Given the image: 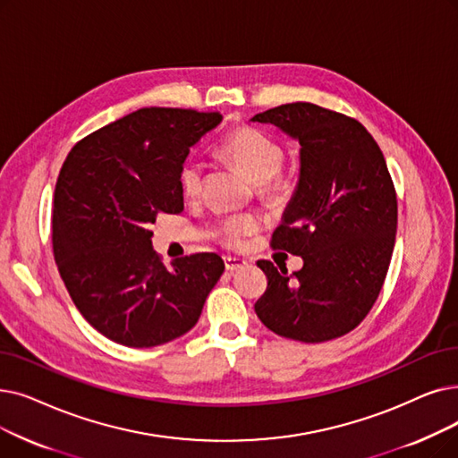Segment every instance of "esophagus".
I'll use <instances>...</instances> for the list:
<instances>
[{"mask_svg":"<svg viewBox=\"0 0 458 458\" xmlns=\"http://www.w3.org/2000/svg\"><path fill=\"white\" fill-rule=\"evenodd\" d=\"M245 266H247V262L243 260V258H233V256H226V258H225V267H226V271H230V273L240 271V269H243Z\"/></svg>","mask_w":458,"mask_h":458,"instance_id":"esophagus-1","label":"esophagus"}]
</instances>
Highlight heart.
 Returning <instances> with one entry per match:
<instances>
[{
	"label": "heart",
	"instance_id": "obj_1",
	"mask_svg": "<svg viewBox=\"0 0 458 458\" xmlns=\"http://www.w3.org/2000/svg\"><path fill=\"white\" fill-rule=\"evenodd\" d=\"M218 153L240 170L249 182L262 185L266 192H281L288 180L278 172L283 165V148L271 136L254 127L233 129L218 146ZM202 165L189 158L180 170V189L185 198H196L202 191ZM260 223L254 216L230 218L221 228V240L228 247H243Z\"/></svg>",
	"mask_w": 458,
	"mask_h": 458
}]
</instances>
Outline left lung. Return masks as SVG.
<instances>
[{
  "mask_svg": "<svg viewBox=\"0 0 458 458\" xmlns=\"http://www.w3.org/2000/svg\"><path fill=\"white\" fill-rule=\"evenodd\" d=\"M300 142V182L271 247L300 271L258 262L267 288L254 310L273 333L326 343L363 322L377 300L396 233V192L382 149L353 117L312 103L256 114Z\"/></svg>",
  "mask_w": 458,
  "mask_h": 458,
  "instance_id": "obj_1",
  "label": "left lung"
}]
</instances>
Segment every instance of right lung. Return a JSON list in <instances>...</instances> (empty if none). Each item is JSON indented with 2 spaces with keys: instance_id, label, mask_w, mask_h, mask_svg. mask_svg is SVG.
Masks as SVG:
<instances>
[{
  "instance_id": "obj_1",
  "label": "right lung",
  "mask_w": 458,
  "mask_h": 458,
  "mask_svg": "<svg viewBox=\"0 0 458 458\" xmlns=\"http://www.w3.org/2000/svg\"><path fill=\"white\" fill-rule=\"evenodd\" d=\"M223 122L218 112L140 108L82 138L59 172L54 258L72 303L106 339L151 348L194 327L225 271L198 252L168 269L151 247L161 213H182L189 149Z\"/></svg>"
}]
</instances>
